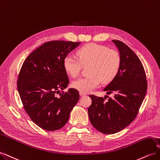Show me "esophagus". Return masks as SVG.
<instances>
[{"instance_id": "34e87169", "label": "esophagus", "mask_w": 160, "mask_h": 160, "mask_svg": "<svg viewBox=\"0 0 160 160\" xmlns=\"http://www.w3.org/2000/svg\"><path fill=\"white\" fill-rule=\"evenodd\" d=\"M79 94L81 96H84V95H86V93H83V92H79Z\"/></svg>"}]
</instances>
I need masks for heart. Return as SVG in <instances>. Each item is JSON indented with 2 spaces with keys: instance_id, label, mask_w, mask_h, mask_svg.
Instances as JSON below:
<instances>
[{
  "instance_id": "1",
  "label": "heart",
  "mask_w": 160,
  "mask_h": 160,
  "mask_svg": "<svg viewBox=\"0 0 160 160\" xmlns=\"http://www.w3.org/2000/svg\"><path fill=\"white\" fill-rule=\"evenodd\" d=\"M78 59L72 56L65 58L63 66L72 77L78 76L83 67H88V76L72 82L71 86L83 93H89L98 87L101 81L108 83L118 75L121 66L119 53L104 45L87 44L77 51Z\"/></svg>"
}]
</instances>
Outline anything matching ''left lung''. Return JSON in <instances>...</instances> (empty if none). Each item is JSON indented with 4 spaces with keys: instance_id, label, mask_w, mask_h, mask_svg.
I'll return each instance as SVG.
<instances>
[{
    "instance_id": "left-lung-1",
    "label": "left lung",
    "mask_w": 160,
    "mask_h": 160,
    "mask_svg": "<svg viewBox=\"0 0 160 160\" xmlns=\"http://www.w3.org/2000/svg\"><path fill=\"white\" fill-rule=\"evenodd\" d=\"M112 41L118 48L121 66L118 75L103 91L108 95L113 93L114 98L105 101V98L90 95L92 103L88 108L92 125L105 134L118 133L133 122L148 89L146 72L138 57L123 42Z\"/></svg>"
}]
</instances>
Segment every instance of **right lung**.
<instances>
[{"label": "right lung", "mask_w": 160, "mask_h": 160, "mask_svg": "<svg viewBox=\"0 0 160 160\" xmlns=\"http://www.w3.org/2000/svg\"><path fill=\"white\" fill-rule=\"evenodd\" d=\"M80 43L48 41L23 62L18 76L17 89L26 113L42 129L55 131L63 127L79 99L77 89L63 91L69 83L63 61ZM59 93L60 97L58 98L56 94Z\"/></svg>", "instance_id": "add662e5"}]
</instances>
